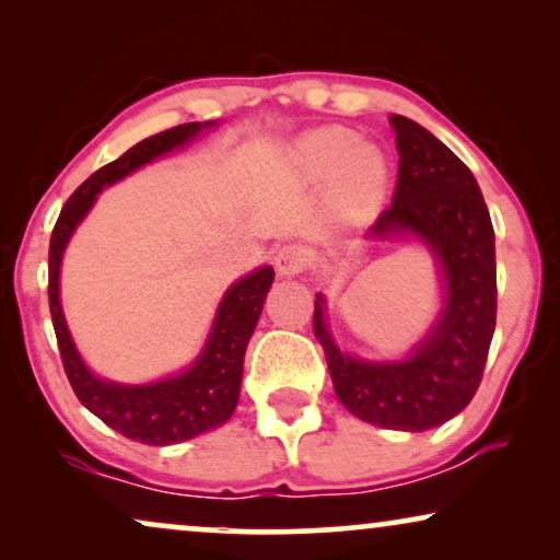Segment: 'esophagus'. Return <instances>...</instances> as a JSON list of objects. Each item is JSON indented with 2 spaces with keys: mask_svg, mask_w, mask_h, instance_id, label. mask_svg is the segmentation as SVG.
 <instances>
[{
  "mask_svg": "<svg viewBox=\"0 0 560 560\" xmlns=\"http://www.w3.org/2000/svg\"><path fill=\"white\" fill-rule=\"evenodd\" d=\"M305 262H308V252L301 244H282V247L275 252V267H278L280 278H295L305 270Z\"/></svg>",
  "mask_w": 560,
  "mask_h": 560,
  "instance_id": "esophagus-1",
  "label": "esophagus"
}]
</instances>
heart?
<instances>
[{"label": "heart", "instance_id": "1", "mask_svg": "<svg viewBox=\"0 0 560 560\" xmlns=\"http://www.w3.org/2000/svg\"><path fill=\"white\" fill-rule=\"evenodd\" d=\"M298 163L311 178H336V196L349 211H370L387 183L385 160L347 127H326L298 144Z\"/></svg>", "mask_w": 560, "mask_h": 560}]
</instances>
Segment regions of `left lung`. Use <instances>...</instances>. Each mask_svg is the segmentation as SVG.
I'll list each match as a JSON object with an SVG mask.
<instances>
[{
    "instance_id": "1",
    "label": "left lung",
    "mask_w": 560,
    "mask_h": 560,
    "mask_svg": "<svg viewBox=\"0 0 560 560\" xmlns=\"http://www.w3.org/2000/svg\"><path fill=\"white\" fill-rule=\"evenodd\" d=\"M397 186L366 240L412 236L425 244L443 282L435 324L405 359L370 362L341 351L316 295L313 334L326 351L336 397L351 416L393 431H428L458 416L477 393L497 320L494 229L469 167L418 121L389 117Z\"/></svg>"
}]
</instances>
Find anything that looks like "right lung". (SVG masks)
I'll return each instance as SVG.
<instances>
[{
    "instance_id": "obj_1",
    "label": "right lung",
    "mask_w": 560,
    "mask_h": 560,
    "mask_svg": "<svg viewBox=\"0 0 560 560\" xmlns=\"http://www.w3.org/2000/svg\"><path fill=\"white\" fill-rule=\"evenodd\" d=\"M213 125L217 121H203V125L190 121V125L165 129V132L137 142L125 155L104 165L86 183H81L79 190L66 201L50 236L48 301L68 382L83 408L102 418L117 433L132 441L150 443V446H171V443L196 439L232 418L236 402H240L244 351H247L252 331L262 313L265 298L270 293L275 270L257 267L255 272L232 282V288L221 298L209 339L188 370L173 374V377L148 382V385H121V382L96 377L75 349L63 316V305H60V259H63L73 232L86 219L91 206L96 203L98 194L106 186L127 178L137 167L183 148L201 129Z\"/></svg>"
}]
</instances>
